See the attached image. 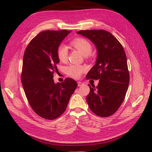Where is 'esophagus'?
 Here are the masks:
<instances>
[{"label":"esophagus","instance_id":"1","mask_svg":"<svg viewBox=\"0 0 152 152\" xmlns=\"http://www.w3.org/2000/svg\"><path fill=\"white\" fill-rule=\"evenodd\" d=\"M77 83H78V86H82V85H83V84H84V83H83V82H77Z\"/></svg>","mask_w":152,"mask_h":152}]
</instances>
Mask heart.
Segmentation results:
<instances>
[{"instance_id": "b5f03b06", "label": "heart", "mask_w": 152, "mask_h": 152, "mask_svg": "<svg viewBox=\"0 0 152 152\" xmlns=\"http://www.w3.org/2000/svg\"><path fill=\"white\" fill-rule=\"evenodd\" d=\"M71 45L78 50L83 56H87L91 53L92 46L89 41L82 38H77L71 42ZM68 47L66 45L61 44L57 49V57L59 59L64 62L68 57ZM86 70V68L78 64H72L67 68V72L70 76L74 78H78L81 76L82 74Z\"/></svg>"}]
</instances>
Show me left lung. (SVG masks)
I'll return each mask as SVG.
<instances>
[{
  "mask_svg": "<svg viewBox=\"0 0 152 152\" xmlns=\"http://www.w3.org/2000/svg\"><path fill=\"white\" fill-rule=\"evenodd\" d=\"M91 40L97 51L96 63L86 78L99 80L86 100L91 110L101 117L114 114L124 101L129 83L127 57L122 45L109 32L86 30L77 32Z\"/></svg>",
  "mask_w": 152,
  "mask_h": 152,
  "instance_id": "left-lung-1",
  "label": "left lung"
}]
</instances>
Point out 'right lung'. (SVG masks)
Here are the masks:
<instances>
[{"instance_id": "add662e5", "label": "right lung", "mask_w": 152, "mask_h": 152, "mask_svg": "<svg viewBox=\"0 0 152 152\" xmlns=\"http://www.w3.org/2000/svg\"><path fill=\"white\" fill-rule=\"evenodd\" d=\"M71 32L44 31L35 37L25 51L21 83L25 95L34 112L46 119H56L65 111L77 88L75 80L66 78L54 82L53 73L59 63L57 49Z\"/></svg>"}]
</instances>
